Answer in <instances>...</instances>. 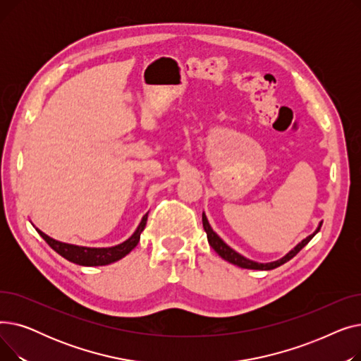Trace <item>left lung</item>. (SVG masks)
<instances>
[{
  "label": "left lung",
  "instance_id": "8db88e82",
  "mask_svg": "<svg viewBox=\"0 0 361 361\" xmlns=\"http://www.w3.org/2000/svg\"><path fill=\"white\" fill-rule=\"evenodd\" d=\"M202 222H203V228H204V231H206L207 241H209L211 247H212L224 260L230 262V263H233V264H237V267L244 268V269H256V271H269V269H275V268L281 267V264L288 262L290 259H293V257H294L302 247H305V245L319 233L320 226H322V222H320L319 226L316 228V231H314L313 234H310L309 237H306L301 243H298V244L295 245V247H294L290 253H287L286 256H283L282 259L275 260V262H271V263H257V262H253V260H250V259H245L244 256H241L240 253H237L235 250H233L228 244H225V243L219 238V235L211 228V225H209V222H207V218H206L204 212L202 214Z\"/></svg>",
  "mask_w": 361,
  "mask_h": 361
}]
</instances>
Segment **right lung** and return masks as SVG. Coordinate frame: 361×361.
Listing matches in <instances>:
<instances>
[{
	"mask_svg": "<svg viewBox=\"0 0 361 361\" xmlns=\"http://www.w3.org/2000/svg\"><path fill=\"white\" fill-rule=\"evenodd\" d=\"M147 214L142 218L137 230L133 233V235L128 240H126L124 243H121L118 245H114V247H101V249L82 247V245H74V244L56 241L37 228H36V231L39 233V235L48 243V245L52 250H55L56 253L63 256L64 259H67L68 262L80 264V267H104V264H109L112 262H117V260L123 259L126 255H128L133 249L136 247L139 240H140V234L146 226Z\"/></svg>",
	"mask_w": 361,
	"mask_h": 361,
	"instance_id": "1",
	"label": "right lung"
}]
</instances>
